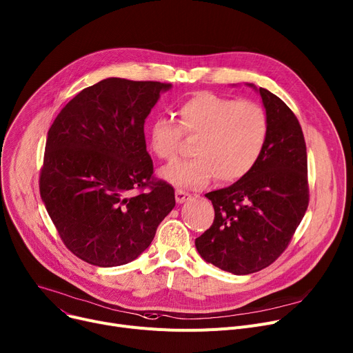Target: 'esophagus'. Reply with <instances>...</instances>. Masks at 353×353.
<instances>
[{"label":"esophagus","mask_w":353,"mask_h":353,"mask_svg":"<svg viewBox=\"0 0 353 353\" xmlns=\"http://www.w3.org/2000/svg\"><path fill=\"white\" fill-rule=\"evenodd\" d=\"M190 197H192V194H189V193H185V192H183V190H176V201H177L179 204L187 201Z\"/></svg>","instance_id":"34e87169"}]
</instances>
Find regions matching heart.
<instances>
[{"mask_svg": "<svg viewBox=\"0 0 353 353\" xmlns=\"http://www.w3.org/2000/svg\"><path fill=\"white\" fill-rule=\"evenodd\" d=\"M179 126L156 117L148 126L150 150L173 161L183 134L197 136L196 157L160 170V177L180 189H199L214 176L223 183L245 177L261 159L270 136L265 109L252 101H234L211 92H197L176 110Z\"/></svg>", "mask_w": 353, "mask_h": 353, "instance_id": "1", "label": "heart"}]
</instances>
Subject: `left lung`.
I'll list each match as a JSON object with an SVG mask.
<instances>
[{"label":"left lung","mask_w":353,"mask_h":353,"mask_svg":"<svg viewBox=\"0 0 353 353\" xmlns=\"http://www.w3.org/2000/svg\"><path fill=\"white\" fill-rule=\"evenodd\" d=\"M247 85L261 95L268 142L245 177L205 194L214 221L196 239L204 261L234 275L271 265L288 247L310 203L307 146L296 116L270 90Z\"/></svg>","instance_id":"1"}]
</instances>
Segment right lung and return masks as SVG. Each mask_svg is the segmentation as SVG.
<instances>
[{"instance_id":"obj_1","label":"right lung","mask_w":353,"mask_h":353,"mask_svg":"<svg viewBox=\"0 0 353 353\" xmlns=\"http://www.w3.org/2000/svg\"><path fill=\"white\" fill-rule=\"evenodd\" d=\"M172 83L108 78L81 90L48 130L39 193L66 248L88 264L142 254L176 205L153 177L145 121Z\"/></svg>"}]
</instances>
